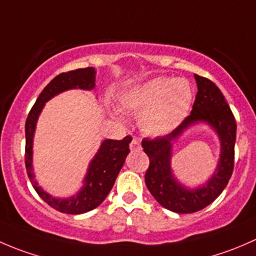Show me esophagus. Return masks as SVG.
Wrapping results in <instances>:
<instances>
[{
	"label": "esophagus",
	"mask_w": 256,
	"mask_h": 256,
	"mask_svg": "<svg viewBox=\"0 0 256 256\" xmlns=\"http://www.w3.org/2000/svg\"><path fill=\"white\" fill-rule=\"evenodd\" d=\"M141 148V144H140V141L136 140V138H134L132 141H131L130 144V150L131 151H138V150Z\"/></svg>",
	"instance_id": "34e87169"
}]
</instances>
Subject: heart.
I'll use <instances>...</instances> for the list:
<instances>
[{
  "label": "heart",
  "instance_id": "obj_1",
  "mask_svg": "<svg viewBox=\"0 0 256 256\" xmlns=\"http://www.w3.org/2000/svg\"><path fill=\"white\" fill-rule=\"evenodd\" d=\"M192 102L190 82L168 76H157L136 85L122 92L118 99L122 110L140 112L138 126L148 136L172 132L188 116Z\"/></svg>",
  "mask_w": 256,
  "mask_h": 256
}]
</instances>
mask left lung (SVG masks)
<instances>
[{
    "mask_svg": "<svg viewBox=\"0 0 256 256\" xmlns=\"http://www.w3.org/2000/svg\"><path fill=\"white\" fill-rule=\"evenodd\" d=\"M198 92L193 109L171 134L144 138L142 147L150 158L144 182L154 200L176 213H194L210 204L228 184L234 168L236 122L220 89L212 80L194 74ZM197 122H207L216 130L221 140V157L216 172L206 185L188 190L174 178L170 170L172 142L187 127Z\"/></svg>",
    "mask_w": 256,
    "mask_h": 256,
    "instance_id": "obj_1",
    "label": "left lung"
}]
</instances>
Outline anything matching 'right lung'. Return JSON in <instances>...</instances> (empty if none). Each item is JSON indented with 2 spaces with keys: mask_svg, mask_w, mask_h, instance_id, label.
Wrapping results in <instances>:
<instances>
[{
  "mask_svg": "<svg viewBox=\"0 0 256 256\" xmlns=\"http://www.w3.org/2000/svg\"><path fill=\"white\" fill-rule=\"evenodd\" d=\"M95 86V69L92 66L76 70L66 72L56 76L47 86L43 89L34 105L30 109L26 120V154L24 162L28 178L33 188L40 198L52 208L66 214H82L92 210L102 204L109 192L112 190L116 177L124 166L126 156L130 152L128 144L131 136H126L122 140L102 141L99 151L90 162L86 177L84 178V187L76 196L69 198H54L38 186L34 180L32 170V144L34 135L36 124L43 106L48 100L58 95L59 92L69 89L92 90Z\"/></svg>",
  "mask_w": 256,
  "mask_h": 256,
  "instance_id": "1",
  "label": "right lung"
}]
</instances>
